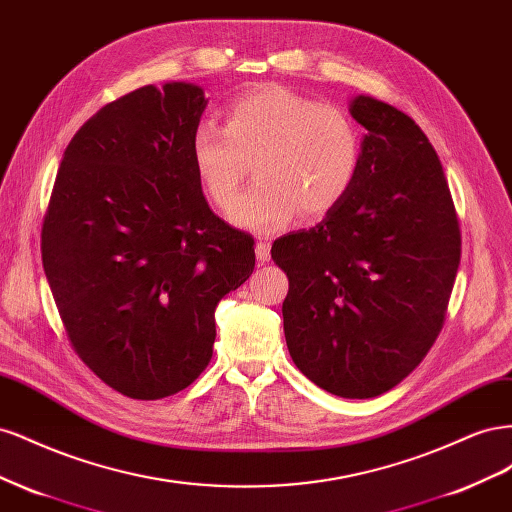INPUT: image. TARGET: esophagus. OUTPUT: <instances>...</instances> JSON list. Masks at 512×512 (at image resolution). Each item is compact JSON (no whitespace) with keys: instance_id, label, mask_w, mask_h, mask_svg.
I'll use <instances>...</instances> for the list:
<instances>
[{"instance_id":"34e87169","label":"esophagus","mask_w":512,"mask_h":512,"mask_svg":"<svg viewBox=\"0 0 512 512\" xmlns=\"http://www.w3.org/2000/svg\"><path fill=\"white\" fill-rule=\"evenodd\" d=\"M256 258H258V262H269V258H271V243L269 241L256 243Z\"/></svg>"}]
</instances>
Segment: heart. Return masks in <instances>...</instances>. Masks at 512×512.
I'll use <instances>...</instances> for the list:
<instances>
[{"label": "heart", "mask_w": 512, "mask_h": 512, "mask_svg": "<svg viewBox=\"0 0 512 512\" xmlns=\"http://www.w3.org/2000/svg\"><path fill=\"white\" fill-rule=\"evenodd\" d=\"M196 179L220 211L235 203L256 168L258 185L232 209V222L275 232L301 213H331L352 190L361 164V134L339 106L282 85H256L224 108L222 128L198 123L190 138Z\"/></svg>", "instance_id": "1"}]
</instances>
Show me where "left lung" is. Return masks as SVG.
<instances>
[{
	"instance_id": "left-lung-1",
	"label": "left lung",
	"mask_w": 512,
	"mask_h": 512,
	"mask_svg": "<svg viewBox=\"0 0 512 512\" xmlns=\"http://www.w3.org/2000/svg\"><path fill=\"white\" fill-rule=\"evenodd\" d=\"M367 130L352 190L320 224L277 239L294 365L346 399L391 391L444 327L461 258L459 218L438 153L414 119L356 96Z\"/></svg>"
}]
</instances>
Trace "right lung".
I'll return each instance as SVG.
<instances>
[{"label": "right lung", "mask_w": 512, "mask_h": 512, "mask_svg": "<svg viewBox=\"0 0 512 512\" xmlns=\"http://www.w3.org/2000/svg\"><path fill=\"white\" fill-rule=\"evenodd\" d=\"M207 100L145 85L72 136L42 222V265L72 350L132 399L190 386L211 361L215 305L252 275L254 237L215 215L190 138Z\"/></svg>", "instance_id": "1"}]
</instances>
